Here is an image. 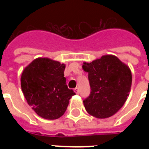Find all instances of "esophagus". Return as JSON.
I'll use <instances>...</instances> for the list:
<instances>
[{
  "mask_svg": "<svg viewBox=\"0 0 149 149\" xmlns=\"http://www.w3.org/2000/svg\"><path fill=\"white\" fill-rule=\"evenodd\" d=\"M74 91H75V93H77V94H79V90L78 87H76V88L74 89Z\"/></svg>",
  "mask_w": 149,
  "mask_h": 149,
  "instance_id": "1",
  "label": "esophagus"
}]
</instances>
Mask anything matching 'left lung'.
Returning a JSON list of instances; mask_svg holds the SVG:
<instances>
[{
  "instance_id": "obj_1",
  "label": "left lung",
  "mask_w": 149,
  "mask_h": 149,
  "mask_svg": "<svg viewBox=\"0 0 149 149\" xmlns=\"http://www.w3.org/2000/svg\"><path fill=\"white\" fill-rule=\"evenodd\" d=\"M88 72L91 93L84 99L86 111L97 118L111 117L120 110L132 86L129 67L114 56L107 55L92 63H84Z\"/></svg>"
}]
</instances>
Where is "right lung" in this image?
I'll return each instance as SVG.
<instances>
[{"instance_id":"obj_1","label":"right lung","mask_w":149,"mask_h":149,"mask_svg":"<svg viewBox=\"0 0 149 149\" xmlns=\"http://www.w3.org/2000/svg\"><path fill=\"white\" fill-rule=\"evenodd\" d=\"M65 67L57 61L38 58L22 72L21 86L24 97L36 113L45 119L63 116L70 99L76 94L66 85Z\"/></svg>"}]
</instances>
